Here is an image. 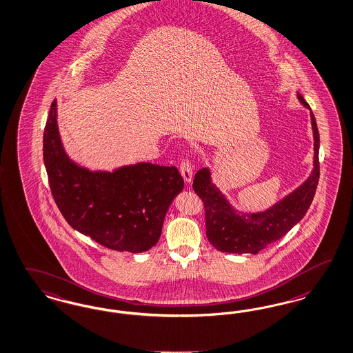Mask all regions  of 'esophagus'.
<instances>
[{
    "mask_svg": "<svg viewBox=\"0 0 353 353\" xmlns=\"http://www.w3.org/2000/svg\"><path fill=\"white\" fill-rule=\"evenodd\" d=\"M180 172L183 174V180L186 183H190L192 181V177H193V165H192V161L189 160V158H183L180 163Z\"/></svg>",
    "mask_w": 353,
    "mask_h": 353,
    "instance_id": "obj_1",
    "label": "esophagus"
}]
</instances>
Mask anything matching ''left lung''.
<instances>
[{
  "mask_svg": "<svg viewBox=\"0 0 353 353\" xmlns=\"http://www.w3.org/2000/svg\"><path fill=\"white\" fill-rule=\"evenodd\" d=\"M299 99L309 108V104L300 94ZM310 116L314 132V170L303 186L266 212L249 216L237 215L219 189L211 183L208 170L203 168L196 172L193 189L205 206L207 239L219 252L256 254L270 243L285 236L304 218L313 202L319 180V132L313 112Z\"/></svg>",
  "mask_w": 353,
  "mask_h": 353,
  "instance_id": "8db88e82",
  "label": "left lung"
}]
</instances>
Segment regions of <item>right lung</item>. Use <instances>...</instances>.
I'll use <instances>...</instances> for the list:
<instances>
[{
  "instance_id": "right-lung-1",
  "label": "right lung",
  "mask_w": 353,
  "mask_h": 353,
  "mask_svg": "<svg viewBox=\"0 0 353 353\" xmlns=\"http://www.w3.org/2000/svg\"><path fill=\"white\" fill-rule=\"evenodd\" d=\"M43 158L62 216L112 250L142 253L155 246L167 210L183 188L176 167L141 163L113 173H92L75 165L62 150L56 100L44 129Z\"/></svg>"
}]
</instances>
